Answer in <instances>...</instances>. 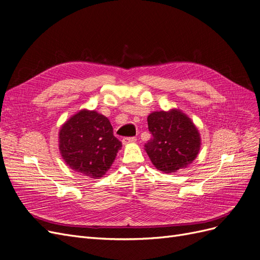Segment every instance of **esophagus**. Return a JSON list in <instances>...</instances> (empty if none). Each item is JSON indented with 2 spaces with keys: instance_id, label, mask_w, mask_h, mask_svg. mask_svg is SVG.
<instances>
[{
  "instance_id": "esophagus-1",
  "label": "esophagus",
  "mask_w": 260,
  "mask_h": 260,
  "mask_svg": "<svg viewBox=\"0 0 260 260\" xmlns=\"http://www.w3.org/2000/svg\"><path fill=\"white\" fill-rule=\"evenodd\" d=\"M137 139L135 137H129V138H123L122 139V144H129V143H135Z\"/></svg>"
}]
</instances>
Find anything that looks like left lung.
<instances>
[{
  "mask_svg": "<svg viewBox=\"0 0 260 260\" xmlns=\"http://www.w3.org/2000/svg\"><path fill=\"white\" fill-rule=\"evenodd\" d=\"M151 140L144 145L154 166L171 174L187 167L198 156L201 137L198 128L179 109L154 112L147 117Z\"/></svg>",
  "mask_w": 260,
  "mask_h": 260,
  "instance_id": "8db88e82",
  "label": "left lung"
}]
</instances>
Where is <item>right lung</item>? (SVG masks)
Masks as SVG:
<instances>
[{"label":"right lung","mask_w":260,"mask_h":260,"mask_svg":"<svg viewBox=\"0 0 260 260\" xmlns=\"http://www.w3.org/2000/svg\"><path fill=\"white\" fill-rule=\"evenodd\" d=\"M122 146L108 118L81 109L61 125L58 147L67 166L93 179L103 177Z\"/></svg>","instance_id":"add662e5"}]
</instances>
